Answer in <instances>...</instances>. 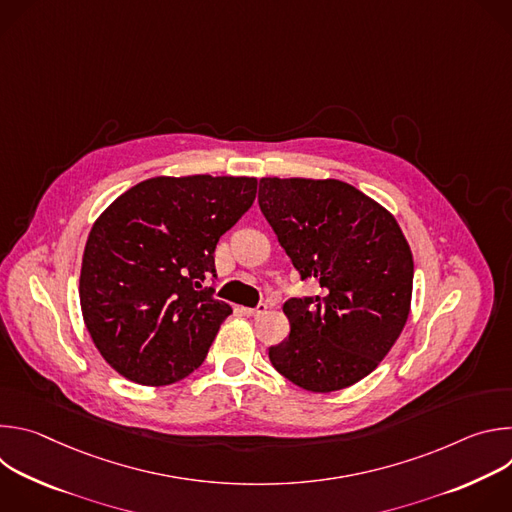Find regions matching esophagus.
<instances>
[{
  "label": "esophagus",
  "mask_w": 512,
  "mask_h": 512,
  "mask_svg": "<svg viewBox=\"0 0 512 512\" xmlns=\"http://www.w3.org/2000/svg\"><path fill=\"white\" fill-rule=\"evenodd\" d=\"M267 312V306L265 304H259L257 308H243V314L245 316H261Z\"/></svg>",
  "instance_id": "1"
}]
</instances>
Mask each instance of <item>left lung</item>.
I'll return each instance as SVG.
<instances>
[{
	"label": "left lung",
	"instance_id": "obj_1",
	"mask_svg": "<svg viewBox=\"0 0 512 512\" xmlns=\"http://www.w3.org/2000/svg\"><path fill=\"white\" fill-rule=\"evenodd\" d=\"M259 206L279 245L322 294L283 304L289 336L269 348L279 375L312 393L346 389L397 342L413 255L395 216L340 180L261 178Z\"/></svg>",
	"mask_w": 512,
	"mask_h": 512
}]
</instances>
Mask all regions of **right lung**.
I'll return each mask as SVG.
<instances>
[{
	"label": "right lung",
	"mask_w": 512,
	"mask_h": 512,
	"mask_svg": "<svg viewBox=\"0 0 512 512\" xmlns=\"http://www.w3.org/2000/svg\"><path fill=\"white\" fill-rule=\"evenodd\" d=\"M257 178L158 176L123 192L97 218L79 296L101 356L125 379L172 385L204 362L231 306L202 287L214 249L251 208Z\"/></svg>",
	"instance_id": "right-lung-1"
}]
</instances>
